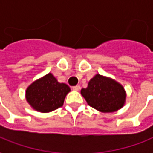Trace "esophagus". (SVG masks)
I'll return each instance as SVG.
<instances>
[{
	"label": "esophagus",
	"instance_id": "1",
	"mask_svg": "<svg viewBox=\"0 0 153 153\" xmlns=\"http://www.w3.org/2000/svg\"><path fill=\"white\" fill-rule=\"evenodd\" d=\"M72 89H73V90H74V91H78V90H79L80 89V86L79 85L73 86V87H72Z\"/></svg>",
	"mask_w": 153,
	"mask_h": 153
}]
</instances>
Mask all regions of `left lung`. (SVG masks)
Masks as SVG:
<instances>
[{
	"instance_id": "1",
	"label": "left lung",
	"mask_w": 153,
	"mask_h": 153,
	"mask_svg": "<svg viewBox=\"0 0 153 153\" xmlns=\"http://www.w3.org/2000/svg\"><path fill=\"white\" fill-rule=\"evenodd\" d=\"M88 104L102 113L115 112L124 105L126 93L115 80L96 74L86 88L81 89Z\"/></svg>"
}]
</instances>
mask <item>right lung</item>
Returning a JSON list of instances; mask_svg holds the SVG:
<instances>
[{"label":"right lung","mask_w":153,"mask_h":153,"mask_svg":"<svg viewBox=\"0 0 153 153\" xmlns=\"http://www.w3.org/2000/svg\"><path fill=\"white\" fill-rule=\"evenodd\" d=\"M70 91L65 84L59 83L52 74L35 81L26 89V100L34 109L49 113L63 106L66 94Z\"/></svg>","instance_id":"1"}]
</instances>
